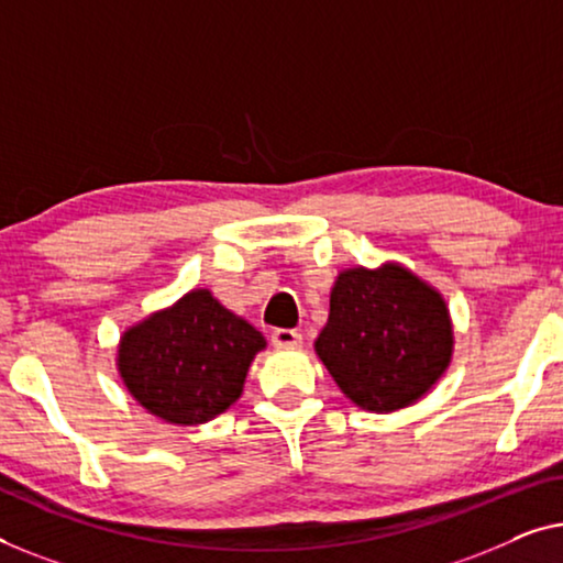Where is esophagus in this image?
Returning a JSON list of instances; mask_svg holds the SVG:
<instances>
[{"label": "esophagus", "instance_id": "obj_1", "mask_svg": "<svg viewBox=\"0 0 563 563\" xmlns=\"http://www.w3.org/2000/svg\"><path fill=\"white\" fill-rule=\"evenodd\" d=\"M271 342L275 346H280V350H290V346L303 344V336H300V331L296 329H275Z\"/></svg>", "mask_w": 563, "mask_h": 563}]
</instances>
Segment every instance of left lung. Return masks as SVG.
<instances>
[{"label": "left lung", "mask_w": 563, "mask_h": 563, "mask_svg": "<svg viewBox=\"0 0 563 563\" xmlns=\"http://www.w3.org/2000/svg\"><path fill=\"white\" fill-rule=\"evenodd\" d=\"M313 346L354 406L393 413L439 383L454 354V327L441 292L408 267L357 265L336 275Z\"/></svg>", "instance_id": "8db88e82"}]
</instances>
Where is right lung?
<instances>
[{"label": "right lung", "mask_w": 563, "mask_h": 563, "mask_svg": "<svg viewBox=\"0 0 563 563\" xmlns=\"http://www.w3.org/2000/svg\"><path fill=\"white\" fill-rule=\"evenodd\" d=\"M265 346V336L209 288H194L124 331L117 369L147 413L199 426L236 402L252 360Z\"/></svg>", "instance_id": "obj_1"}]
</instances>
